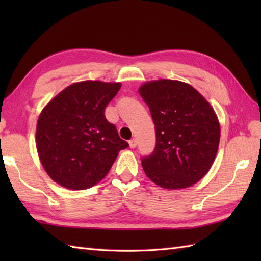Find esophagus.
Instances as JSON below:
<instances>
[{
  "mask_svg": "<svg viewBox=\"0 0 261 261\" xmlns=\"http://www.w3.org/2000/svg\"><path fill=\"white\" fill-rule=\"evenodd\" d=\"M137 140L136 139H131L130 141H129V145H130V148H136L137 147Z\"/></svg>",
  "mask_w": 261,
  "mask_h": 261,
  "instance_id": "esophagus-1",
  "label": "esophagus"
}]
</instances>
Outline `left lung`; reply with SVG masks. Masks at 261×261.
Segmentation results:
<instances>
[{"instance_id":"8db88e82","label":"left lung","mask_w":261,"mask_h":261,"mask_svg":"<svg viewBox=\"0 0 261 261\" xmlns=\"http://www.w3.org/2000/svg\"><path fill=\"white\" fill-rule=\"evenodd\" d=\"M139 93L156 131L153 151L141 157L146 175L168 190L195 184L218 152L220 124L213 108L195 88L178 81L148 82Z\"/></svg>"}]
</instances>
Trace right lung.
<instances>
[{
    "instance_id": "add662e5",
    "label": "right lung",
    "mask_w": 261,
    "mask_h": 261,
    "mask_svg": "<svg viewBox=\"0 0 261 261\" xmlns=\"http://www.w3.org/2000/svg\"><path fill=\"white\" fill-rule=\"evenodd\" d=\"M120 83L85 81L66 87L42 110L37 149L43 168L59 185L85 190L102 180L129 143L105 118Z\"/></svg>"
}]
</instances>
